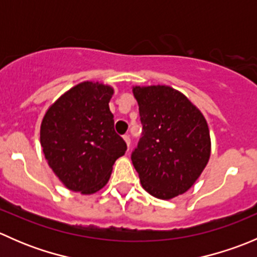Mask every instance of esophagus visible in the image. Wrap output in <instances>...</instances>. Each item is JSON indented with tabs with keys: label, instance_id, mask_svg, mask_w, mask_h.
I'll return each instance as SVG.
<instances>
[{
	"label": "esophagus",
	"instance_id": "34e87169",
	"mask_svg": "<svg viewBox=\"0 0 257 257\" xmlns=\"http://www.w3.org/2000/svg\"><path fill=\"white\" fill-rule=\"evenodd\" d=\"M123 139H124V142L126 143V147H128V148L131 147V138H129V136H124Z\"/></svg>",
	"mask_w": 257,
	"mask_h": 257
}]
</instances>
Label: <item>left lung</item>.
Wrapping results in <instances>:
<instances>
[{
	"label": "left lung",
	"mask_w": 257,
	"mask_h": 257,
	"mask_svg": "<svg viewBox=\"0 0 257 257\" xmlns=\"http://www.w3.org/2000/svg\"><path fill=\"white\" fill-rule=\"evenodd\" d=\"M133 94L143 134L132 162L144 190L170 200L186 193L208 164V123L183 93L169 85H136Z\"/></svg>",
	"instance_id": "1"
}]
</instances>
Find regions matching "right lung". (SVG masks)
<instances>
[{"label":"right lung","mask_w":257,"mask_h":257,"mask_svg":"<svg viewBox=\"0 0 257 257\" xmlns=\"http://www.w3.org/2000/svg\"><path fill=\"white\" fill-rule=\"evenodd\" d=\"M113 87L85 80L61 95L41 123L40 139L49 168L67 189L90 195L109 180L126 144L114 131Z\"/></svg>","instance_id":"right-lung-1"}]
</instances>
